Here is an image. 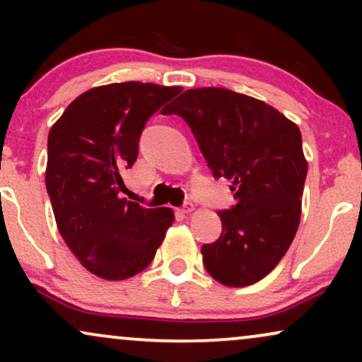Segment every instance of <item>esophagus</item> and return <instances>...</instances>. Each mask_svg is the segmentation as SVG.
Instances as JSON below:
<instances>
[{"mask_svg": "<svg viewBox=\"0 0 362 362\" xmlns=\"http://www.w3.org/2000/svg\"><path fill=\"white\" fill-rule=\"evenodd\" d=\"M192 211H194V204H192V202H185V204L180 207V213H184V214L192 213Z\"/></svg>", "mask_w": 362, "mask_h": 362, "instance_id": "34e87169", "label": "esophagus"}]
</instances>
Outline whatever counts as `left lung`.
Returning <instances> with one entry per match:
<instances>
[{"label": "left lung", "instance_id": "left-lung-1", "mask_svg": "<svg viewBox=\"0 0 362 362\" xmlns=\"http://www.w3.org/2000/svg\"><path fill=\"white\" fill-rule=\"evenodd\" d=\"M163 114L180 115L214 178L233 184L236 204L218 213L221 236L201 248L206 271L230 288L255 284L300 226L308 172L300 127L265 102L211 86L184 91Z\"/></svg>", "mask_w": 362, "mask_h": 362}]
</instances>
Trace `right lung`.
I'll return each mask as SVG.
<instances>
[{
	"label": "right lung",
	"instance_id": "1",
	"mask_svg": "<svg viewBox=\"0 0 362 362\" xmlns=\"http://www.w3.org/2000/svg\"><path fill=\"white\" fill-rule=\"evenodd\" d=\"M180 91L141 81L97 86L49 131L45 187L57 230L97 277L122 281L144 271L175 219L168 207L148 209L119 192L148 119Z\"/></svg>",
	"mask_w": 362,
	"mask_h": 362
}]
</instances>
